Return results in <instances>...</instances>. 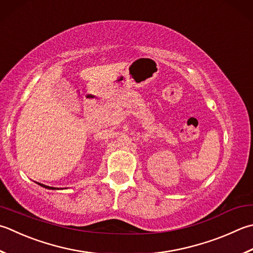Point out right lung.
Returning a JSON list of instances; mask_svg holds the SVG:
<instances>
[{
  "instance_id": "obj_1",
  "label": "right lung",
  "mask_w": 253,
  "mask_h": 253,
  "mask_svg": "<svg viewBox=\"0 0 253 253\" xmlns=\"http://www.w3.org/2000/svg\"><path fill=\"white\" fill-rule=\"evenodd\" d=\"M38 184H39V183H38ZM39 185L46 187V189H49V190H54V187H50V186H47V185H43V184H39Z\"/></svg>"
}]
</instances>
